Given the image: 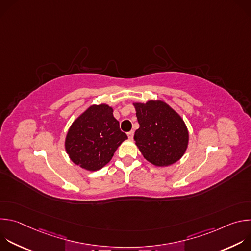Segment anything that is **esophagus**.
I'll return each instance as SVG.
<instances>
[{
  "label": "esophagus",
  "instance_id": "1",
  "mask_svg": "<svg viewBox=\"0 0 251 251\" xmlns=\"http://www.w3.org/2000/svg\"><path fill=\"white\" fill-rule=\"evenodd\" d=\"M127 135H128V138H129L130 140H132V139H133V137H134V131H130V132H128V133H127Z\"/></svg>",
  "mask_w": 251,
  "mask_h": 251
}]
</instances>
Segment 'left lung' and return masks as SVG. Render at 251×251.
<instances>
[{
	"label": "left lung",
	"mask_w": 251,
	"mask_h": 251,
	"mask_svg": "<svg viewBox=\"0 0 251 251\" xmlns=\"http://www.w3.org/2000/svg\"><path fill=\"white\" fill-rule=\"evenodd\" d=\"M133 105L140 125L134 140L144 158L157 167L180 160L189 144V131L182 117L162 100Z\"/></svg>",
	"instance_id": "left-lung-1"
}]
</instances>
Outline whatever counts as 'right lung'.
<instances>
[{"label":"right lung","mask_w":251,"mask_h":251,"mask_svg":"<svg viewBox=\"0 0 251 251\" xmlns=\"http://www.w3.org/2000/svg\"><path fill=\"white\" fill-rule=\"evenodd\" d=\"M128 139L107 104L91 105L68 129L64 146L70 160L87 171L108 164L121 143Z\"/></svg>","instance_id":"add662e5"}]
</instances>
